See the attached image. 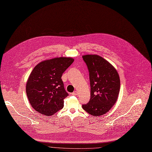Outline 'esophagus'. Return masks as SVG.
Masks as SVG:
<instances>
[{"label": "esophagus", "instance_id": "esophagus-1", "mask_svg": "<svg viewBox=\"0 0 152 152\" xmlns=\"http://www.w3.org/2000/svg\"><path fill=\"white\" fill-rule=\"evenodd\" d=\"M77 94H78V92L76 91H74V92L72 93V95H77Z\"/></svg>", "mask_w": 152, "mask_h": 152}]
</instances>
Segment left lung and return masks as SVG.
<instances>
[{"label":"left lung","instance_id":"obj_1","mask_svg":"<svg viewBox=\"0 0 152 152\" xmlns=\"http://www.w3.org/2000/svg\"><path fill=\"white\" fill-rule=\"evenodd\" d=\"M89 72L91 86L89 102L82 105L87 113L99 116L107 113L115 105L120 91V78L116 69L98 55L82 56Z\"/></svg>","mask_w":152,"mask_h":152}]
</instances>
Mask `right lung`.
I'll return each mask as SVG.
<instances>
[{
  "mask_svg": "<svg viewBox=\"0 0 152 152\" xmlns=\"http://www.w3.org/2000/svg\"><path fill=\"white\" fill-rule=\"evenodd\" d=\"M73 61L71 57H57L41 61L34 67L26 83V94L36 111L49 116L63 109L64 99L69 94L61 76Z\"/></svg>",
  "mask_w": 152,
  "mask_h": 152,
  "instance_id": "right-lung-1",
  "label": "right lung"
}]
</instances>
